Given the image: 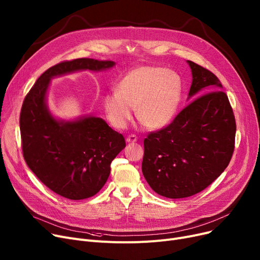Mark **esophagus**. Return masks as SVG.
Listing matches in <instances>:
<instances>
[{"instance_id": "1", "label": "esophagus", "mask_w": 260, "mask_h": 260, "mask_svg": "<svg viewBox=\"0 0 260 260\" xmlns=\"http://www.w3.org/2000/svg\"><path fill=\"white\" fill-rule=\"evenodd\" d=\"M137 140H138V139H137V137H136L135 135H129L128 137L126 138V142H127V143H134V142H136Z\"/></svg>"}]
</instances>
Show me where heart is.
<instances>
[{"label":"heart","mask_w":260,"mask_h":260,"mask_svg":"<svg viewBox=\"0 0 260 260\" xmlns=\"http://www.w3.org/2000/svg\"><path fill=\"white\" fill-rule=\"evenodd\" d=\"M181 95L179 77L159 66H139L128 72L108 92L103 108L111 124L123 129L133 119L136 108L138 120L151 129L170 124L178 108Z\"/></svg>","instance_id":"b5f03b06"}]
</instances>
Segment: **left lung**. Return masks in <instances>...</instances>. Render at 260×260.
Instances as JSON below:
<instances>
[{
    "label": "left lung",
    "mask_w": 260,
    "mask_h": 260,
    "mask_svg": "<svg viewBox=\"0 0 260 260\" xmlns=\"http://www.w3.org/2000/svg\"><path fill=\"white\" fill-rule=\"evenodd\" d=\"M188 103L166 128L144 139L142 173L153 190L179 199L208 187L229 166L236 123L222 85L213 73L187 61Z\"/></svg>",
    "instance_id": "8db88e82"
}]
</instances>
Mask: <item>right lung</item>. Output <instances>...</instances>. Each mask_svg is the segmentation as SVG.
<instances>
[{"instance_id":"obj_1","label":"right lung","mask_w":260,"mask_h":260,"mask_svg":"<svg viewBox=\"0 0 260 260\" xmlns=\"http://www.w3.org/2000/svg\"><path fill=\"white\" fill-rule=\"evenodd\" d=\"M115 64L89 58L59 63L39 77L23 102L20 129L24 159L41 181L64 198L81 200L97 194L125 140L99 117H54L47 106L49 83L56 77L80 71L102 72Z\"/></svg>"}]
</instances>
